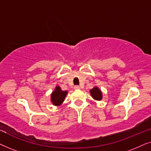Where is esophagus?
<instances>
[{
  "mask_svg": "<svg viewBox=\"0 0 151 151\" xmlns=\"http://www.w3.org/2000/svg\"><path fill=\"white\" fill-rule=\"evenodd\" d=\"M74 88L76 90H78V89H80V86H78V85H76L75 86H74Z\"/></svg>",
  "mask_w": 151,
  "mask_h": 151,
  "instance_id": "1",
  "label": "esophagus"
}]
</instances>
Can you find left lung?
<instances>
[{
	"instance_id": "left-lung-1",
	"label": "left lung",
	"mask_w": 151,
	"mask_h": 151,
	"mask_svg": "<svg viewBox=\"0 0 151 151\" xmlns=\"http://www.w3.org/2000/svg\"><path fill=\"white\" fill-rule=\"evenodd\" d=\"M90 93L94 100L100 101L102 99V93L98 86H95L91 90H90Z\"/></svg>"
}]
</instances>
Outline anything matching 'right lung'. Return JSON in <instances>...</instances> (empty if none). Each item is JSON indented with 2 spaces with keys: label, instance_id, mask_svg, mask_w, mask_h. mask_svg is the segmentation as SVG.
Segmentation results:
<instances>
[{
  "label": "right lung",
  "instance_id": "obj_1",
  "mask_svg": "<svg viewBox=\"0 0 151 151\" xmlns=\"http://www.w3.org/2000/svg\"><path fill=\"white\" fill-rule=\"evenodd\" d=\"M67 93L68 91H67L61 90V88L59 86H57L55 88V90L51 94V101L52 104L55 106L61 105L64 102V100H65Z\"/></svg>",
  "mask_w": 151,
  "mask_h": 151
}]
</instances>
